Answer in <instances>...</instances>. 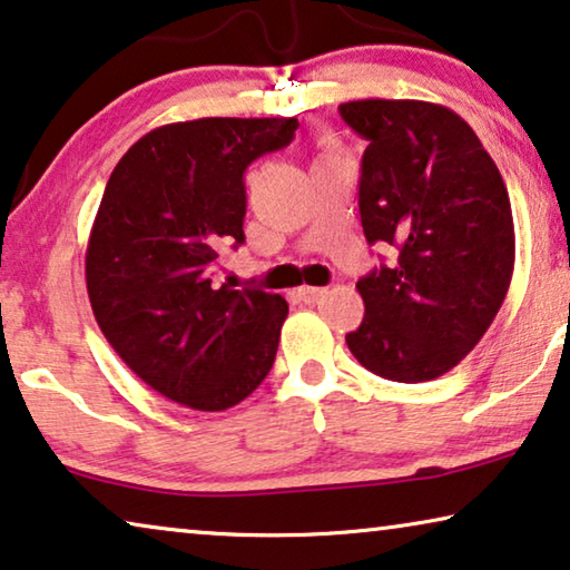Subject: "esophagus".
Segmentation results:
<instances>
[{
	"label": "esophagus",
	"mask_w": 570,
	"mask_h": 570,
	"mask_svg": "<svg viewBox=\"0 0 570 570\" xmlns=\"http://www.w3.org/2000/svg\"><path fill=\"white\" fill-rule=\"evenodd\" d=\"M326 291L324 287H298V298L303 301V303H316V301H321V295H324Z\"/></svg>",
	"instance_id": "1"
}]
</instances>
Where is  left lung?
<instances>
[{
    "label": "left lung",
    "instance_id": "left-lung-1",
    "mask_svg": "<svg viewBox=\"0 0 570 570\" xmlns=\"http://www.w3.org/2000/svg\"><path fill=\"white\" fill-rule=\"evenodd\" d=\"M340 115L367 141L360 220L393 265L360 277L365 318L346 334L362 367L434 381L481 342L514 272V220L499 167L450 107L357 100Z\"/></svg>",
    "mask_w": 570,
    "mask_h": 570
}]
</instances>
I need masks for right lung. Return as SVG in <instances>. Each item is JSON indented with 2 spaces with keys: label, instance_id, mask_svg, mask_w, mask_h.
Wrapping results in <instances>:
<instances>
[{
  "label": "right lung",
  "instance_id": "add662e5",
  "mask_svg": "<svg viewBox=\"0 0 570 570\" xmlns=\"http://www.w3.org/2000/svg\"><path fill=\"white\" fill-rule=\"evenodd\" d=\"M295 118L169 122L107 179L87 246V293L105 340L169 401L242 403L265 381L287 316L283 295L216 285L224 246L244 244V171L293 141Z\"/></svg>",
  "mask_w": 570,
  "mask_h": 570
}]
</instances>
